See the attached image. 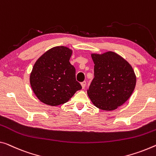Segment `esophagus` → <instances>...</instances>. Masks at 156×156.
Segmentation results:
<instances>
[{
    "instance_id": "obj_1",
    "label": "esophagus",
    "mask_w": 156,
    "mask_h": 156,
    "mask_svg": "<svg viewBox=\"0 0 156 156\" xmlns=\"http://www.w3.org/2000/svg\"><path fill=\"white\" fill-rule=\"evenodd\" d=\"M81 87H82V88L83 89L86 86V81H83V82H81Z\"/></svg>"
}]
</instances>
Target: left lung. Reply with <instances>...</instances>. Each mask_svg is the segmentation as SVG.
Here are the masks:
<instances>
[{"label": "left lung", "instance_id": "obj_1", "mask_svg": "<svg viewBox=\"0 0 156 156\" xmlns=\"http://www.w3.org/2000/svg\"><path fill=\"white\" fill-rule=\"evenodd\" d=\"M94 78L87 94L95 107L112 111L123 105L136 86L135 72L126 60L114 51L91 54Z\"/></svg>", "mask_w": 156, "mask_h": 156}]
</instances>
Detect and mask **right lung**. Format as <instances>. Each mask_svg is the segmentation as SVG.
<instances>
[{"mask_svg":"<svg viewBox=\"0 0 156 156\" xmlns=\"http://www.w3.org/2000/svg\"><path fill=\"white\" fill-rule=\"evenodd\" d=\"M73 50L65 46L52 47L40 56L33 67L30 84L38 100L45 105L64 104L81 89L75 68L70 63Z\"/></svg>","mask_w":156,"mask_h":156,"instance_id":"obj_1","label":"right lung"}]
</instances>
